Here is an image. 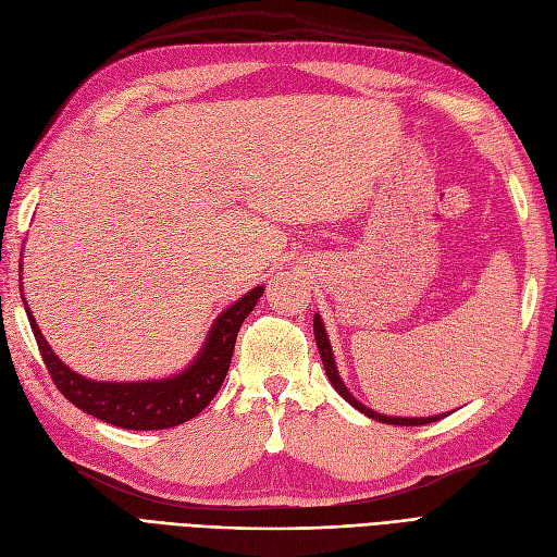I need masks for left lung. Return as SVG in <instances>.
Segmentation results:
<instances>
[{
    "label": "left lung",
    "instance_id": "left-lung-1",
    "mask_svg": "<svg viewBox=\"0 0 557 557\" xmlns=\"http://www.w3.org/2000/svg\"><path fill=\"white\" fill-rule=\"evenodd\" d=\"M313 336H315V344H318L320 360H323L325 374H327L330 383L334 385V391L339 393L350 404V407H356L367 418L379 420V423H387V425H428V423H436V420H442L444 416H448V413H440V416H428V418H401V416H385V413H379L374 409L364 407L362 401H358L356 397H352V393L348 391L346 383L342 381L339 369H336V362H334V352H332V346H330V339H327V332H325V325H323V318H320L318 313H313Z\"/></svg>",
    "mask_w": 557,
    "mask_h": 557
}]
</instances>
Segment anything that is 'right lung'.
<instances>
[{
  "label": "right lung",
  "instance_id": "obj_1",
  "mask_svg": "<svg viewBox=\"0 0 557 557\" xmlns=\"http://www.w3.org/2000/svg\"><path fill=\"white\" fill-rule=\"evenodd\" d=\"M262 293L264 285H256L218 315L195 360L183 372L153 381H95L76 374L44 339L25 297L23 305L48 374L74 407L115 428L166 430L188 423L190 418L205 411L215 393L221 391L239 327L248 313L256 309Z\"/></svg>",
  "mask_w": 557,
  "mask_h": 557
}]
</instances>
